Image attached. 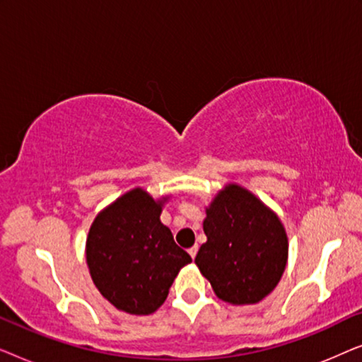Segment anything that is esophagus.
<instances>
[{"label":"esophagus","instance_id":"1","mask_svg":"<svg viewBox=\"0 0 362 362\" xmlns=\"http://www.w3.org/2000/svg\"><path fill=\"white\" fill-rule=\"evenodd\" d=\"M187 252H189L191 259H194V257H196V254H197V245H194V247H191V249H189V250H187Z\"/></svg>","mask_w":362,"mask_h":362}]
</instances>
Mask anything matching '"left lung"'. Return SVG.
<instances>
[{
  "instance_id": "1",
  "label": "left lung",
  "mask_w": 362,
  "mask_h": 362,
  "mask_svg": "<svg viewBox=\"0 0 362 362\" xmlns=\"http://www.w3.org/2000/svg\"><path fill=\"white\" fill-rule=\"evenodd\" d=\"M202 227L207 242L194 262L214 293L230 305L264 300L288 259V239L275 212L242 186L227 185L206 207Z\"/></svg>"
}]
</instances>
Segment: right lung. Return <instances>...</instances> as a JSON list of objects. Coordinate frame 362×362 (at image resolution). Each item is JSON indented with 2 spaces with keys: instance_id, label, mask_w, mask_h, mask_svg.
<instances>
[{
  "instance_id": "1",
  "label": "right lung",
  "mask_w": 362,
  "mask_h": 362,
  "mask_svg": "<svg viewBox=\"0 0 362 362\" xmlns=\"http://www.w3.org/2000/svg\"><path fill=\"white\" fill-rule=\"evenodd\" d=\"M141 187L98 212L88 230L86 257L98 291L130 315H151L165 303L177 272L191 262L161 224L163 202Z\"/></svg>"
}]
</instances>
